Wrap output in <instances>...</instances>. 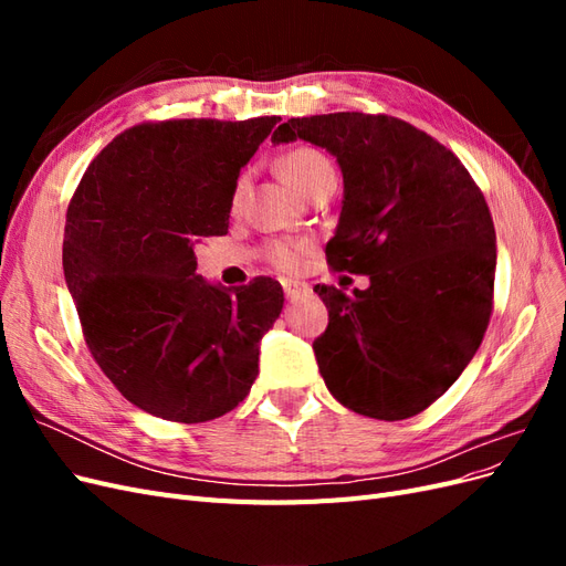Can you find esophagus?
<instances>
[{"mask_svg":"<svg viewBox=\"0 0 566 566\" xmlns=\"http://www.w3.org/2000/svg\"><path fill=\"white\" fill-rule=\"evenodd\" d=\"M283 293L287 300H297V297L310 293V285L300 283V281H283Z\"/></svg>","mask_w":566,"mask_h":566,"instance_id":"34e87169","label":"esophagus"}]
</instances>
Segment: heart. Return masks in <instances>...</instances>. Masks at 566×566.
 <instances>
[{
	"label": "heart",
	"mask_w": 566,
	"mask_h": 566,
	"mask_svg": "<svg viewBox=\"0 0 566 566\" xmlns=\"http://www.w3.org/2000/svg\"><path fill=\"white\" fill-rule=\"evenodd\" d=\"M281 172L290 184H293L295 191L304 193L306 188L314 186L316 181H321L325 177H333L335 169H333V163L325 158L321 150L302 146V148L285 153V158L281 160ZM241 191H243V179L235 186V200L241 198ZM306 250H310L306 245L276 243L271 248V262L285 271H293L300 266V260Z\"/></svg>",
	"instance_id": "heart-1"
}]
</instances>
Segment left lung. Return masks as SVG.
Here are the masks:
<instances>
[{
	"label": "left lung",
	"instance_id": "obj_1",
	"mask_svg": "<svg viewBox=\"0 0 566 566\" xmlns=\"http://www.w3.org/2000/svg\"><path fill=\"white\" fill-rule=\"evenodd\" d=\"M310 142L337 160L345 196L328 264L366 273L345 295L314 293L328 328L318 370L354 413L406 420L447 391L482 345L493 306L495 231L489 205L453 153L397 117H293L273 144Z\"/></svg>",
	"mask_w": 566,
	"mask_h": 566
}]
</instances>
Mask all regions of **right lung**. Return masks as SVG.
Segmentation results:
<instances>
[{"instance_id":"obj_1","label":"right lung","mask_w":566,"mask_h":566,"mask_svg":"<svg viewBox=\"0 0 566 566\" xmlns=\"http://www.w3.org/2000/svg\"><path fill=\"white\" fill-rule=\"evenodd\" d=\"M279 119L132 127L98 153L71 200L63 273L84 339L119 394L150 416L214 420L260 373L281 283H208L196 245L229 231L241 167Z\"/></svg>"}]
</instances>
